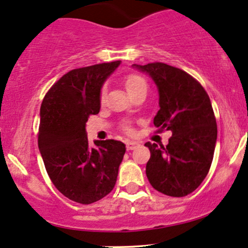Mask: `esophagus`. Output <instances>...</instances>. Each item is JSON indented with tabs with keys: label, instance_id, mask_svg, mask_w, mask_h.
I'll return each mask as SVG.
<instances>
[{
	"label": "esophagus",
	"instance_id": "esophagus-1",
	"mask_svg": "<svg viewBox=\"0 0 248 248\" xmlns=\"http://www.w3.org/2000/svg\"><path fill=\"white\" fill-rule=\"evenodd\" d=\"M137 142H134V141H127L126 142V147H127V150H134L137 147Z\"/></svg>",
	"mask_w": 248,
	"mask_h": 248
}]
</instances>
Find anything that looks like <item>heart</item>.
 <instances>
[{"instance_id": "heart-1", "label": "heart", "mask_w": 248, "mask_h": 248, "mask_svg": "<svg viewBox=\"0 0 248 248\" xmlns=\"http://www.w3.org/2000/svg\"><path fill=\"white\" fill-rule=\"evenodd\" d=\"M141 86H146V81H145L144 78L138 76V74H129V76H127L126 79H124V87H126L128 93H131L134 90L139 89V87ZM104 98H106V91L102 90L101 96H99V99H101L102 103L104 102ZM126 131H129V129L126 128Z\"/></svg>"}]
</instances>
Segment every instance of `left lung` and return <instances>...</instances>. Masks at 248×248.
<instances>
[{
	"instance_id": "1",
	"label": "left lung",
	"mask_w": 248,
	"mask_h": 248,
	"mask_svg": "<svg viewBox=\"0 0 248 248\" xmlns=\"http://www.w3.org/2000/svg\"><path fill=\"white\" fill-rule=\"evenodd\" d=\"M132 67L156 84L159 110L154 124L172 133L166 146L145 144L151 154L147 179L166 196H187L206 177L214 158L217 124L209 96L193 77L176 67L162 62Z\"/></svg>"
}]
</instances>
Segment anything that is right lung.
I'll list each match as a JSON object with an SVG mask.
<instances>
[{"mask_svg":"<svg viewBox=\"0 0 248 248\" xmlns=\"http://www.w3.org/2000/svg\"><path fill=\"white\" fill-rule=\"evenodd\" d=\"M121 61L73 69L47 91L41 107L38 147L54 186L71 201L91 204L116 184L126 145L94 140L90 146L86 122L101 109L102 87Z\"/></svg>","mask_w":248,"mask_h":248,"instance_id":"right-lung-1","label":"right lung"}]
</instances>
